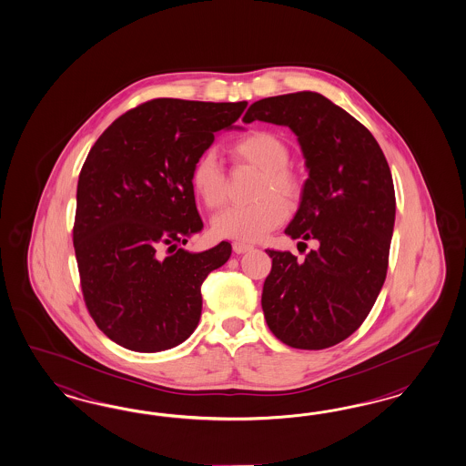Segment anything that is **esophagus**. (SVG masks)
<instances>
[{
  "label": "esophagus",
  "instance_id": "34e87169",
  "mask_svg": "<svg viewBox=\"0 0 466 466\" xmlns=\"http://www.w3.org/2000/svg\"><path fill=\"white\" fill-rule=\"evenodd\" d=\"M232 249H234V253L238 254L248 253V251L253 249V246H251V244H246V242H234V244H232Z\"/></svg>",
  "mask_w": 466,
  "mask_h": 466
}]
</instances>
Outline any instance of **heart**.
Returning a JSON list of instances; mask_svg holds the SVG:
<instances>
[{"mask_svg": "<svg viewBox=\"0 0 466 466\" xmlns=\"http://www.w3.org/2000/svg\"><path fill=\"white\" fill-rule=\"evenodd\" d=\"M230 156L242 166L261 172L254 197L258 201L246 207H230L215 215L213 234L224 239L251 240L265 238L289 217V207L302 193V183L294 170L289 169L290 152L282 137L273 131L256 129L228 147ZM189 184L207 208H218L226 201V169L213 152H203L189 167Z\"/></svg>", "mask_w": 466, "mask_h": 466, "instance_id": "heart-1", "label": "heart"}]
</instances>
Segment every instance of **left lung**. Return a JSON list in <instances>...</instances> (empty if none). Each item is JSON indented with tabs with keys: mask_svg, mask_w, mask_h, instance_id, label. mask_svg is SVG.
<instances>
[{
	"mask_svg": "<svg viewBox=\"0 0 466 466\" xmlns=\"http://www.w3.org/2000/svg\"><path fill=\"white\" fill-rule=\"evenodd\" d=\"M244 119L296 133L309 177L285 234L318 240L302 261L267 251V325L292 349L333 347L364 323L386 279L396 212L391 170L370 131L318 92L258 100Z\"/></svg>",
	"mask_w": 466,
	"mask_h": 466,
	"instance_id": "left-lung-1",
	"label": "left lung"
}]
</instances>
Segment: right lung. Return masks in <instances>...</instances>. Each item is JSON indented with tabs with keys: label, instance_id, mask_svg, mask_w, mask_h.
<instances>
[{
	"label": "right lung",
	"instance_id": "obj_1",
	"mask_svg": "<svg viewBox=\"0 0 466 466\" xmlns=\"http://www.w3.org/2000/svg\"><path fill=\"white\" fill-rule=\"evenodd\" d=\"M248 102L154 99L119 116L90 148L76 187L73 246L86 309L135 352L167 350L197 329L201 283L226 265L222 240L183 249L203 228L189 167Z\"/></svg>",
	"mask_w": 466,
	"mask_h": 466
}]
</instances>
